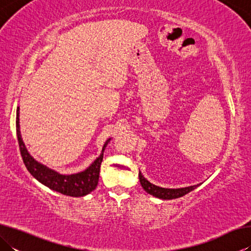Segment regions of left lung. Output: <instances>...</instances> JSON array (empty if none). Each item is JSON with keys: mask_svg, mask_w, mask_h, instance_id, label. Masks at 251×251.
Returning a JSON list of instances; mask_svg holds the SVG:
<instances>
[{"mask_svg": "<svg viewBox=\"0 0 251 251\" xmlns=\"http://www.w3.org/2000/svg\"><path fill=\"white\" fill-rule=\"evenodd\" d=\"M138 177H139V181H141V185L143 188L145 189V192L160 199H175V198L182 197L185 196L186 194L190 193L192 190L197 188V187L201 185V184H197L189 187H182V188H163V187L156 186L148 181L146 178L142 175L141 172L138 174Z\"/></svg>", "mask_w": 251, "mask_h": 251, "instance_id": "obj_1", "label": "left lung"}]
</instances>
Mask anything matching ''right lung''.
I'll return each mask as SVG.
<instances>
[{"label": "right lung", "mask_w": 251, "mask_h": 251, "mask_svg": "<svg viewBox=\"0 0 251 251\" xmlns=\"http://www.w3.org/2000/svg\"><path fill=\"white\" fill-rule=\"evenodd\" d=\"M19 112L20 107H18V110H16V135H18L21 156H22L25 167L27 168V171L29 173H31V175L35 178V179L42 182V184L49 187L50 189L55 190V192L61 193L63 195H66V196L82 197L93 192V190L96 188L97 184H99L100 164L101 161H103L105 147L107 146L110 138H108L107 141L105 142L100 155L94 160V163H92L90 167L77 174L62 175V174L44 166L43 164L36 161L31 155H29L26 147L24 145L23 139L21 137Z\"/></svg>", "instance_id": "obj_1"}]
</instances>
